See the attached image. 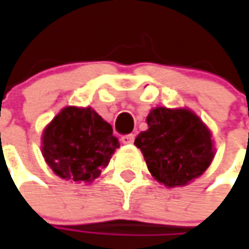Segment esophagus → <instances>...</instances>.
<instances>
[{"instance_id": "obj_1", "label": "esophagus", "mask_w": 249, "mask_h": 249, "mask_svg": "<svg viewBox=\"0 0 249 249\" xmlns=\"http://www.w3.org/2000/svg\"><path fill=\"white\" fill-rule=\"evenodd\" d=\"M122 142L123 144H131V142H134V134H126V136H123L122 137Z\"/></svg>"}]
</instances>
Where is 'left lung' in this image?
<instances>
[{
	"label": "left lung",
	"instance_id": "obj_1",
	"mask_svg": "<svg viewBox=\"0 0 249 249\" xmlns=\"http://www.w3.org/2000/svg\"><path fill=\"white\" fill-rule=\"evenodd\" d=\"M147 123L148 130L141 131L134 144L158 181L167 187L186 186L211 165V131L191 110L155 108Z\"/></svg>",
	"mask_w": 249,
	"mask_h": 249
}]
</instances>
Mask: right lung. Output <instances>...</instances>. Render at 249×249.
Returning a JSON list of instances; mask_svg holds the SVG:
<instances>
[{"mask_svg": "<svg viewBox=\"0 0 249 249\" xmlns=\"http://www.w3.org/2000/svg\"><path fill=\"white\" fill-rule=\"evenodd\" d=\"M109 123L91 108H63L43 133V155L62 178L89 183L119 148Z\"/></svg>", "mask_w": 249, "mask_h": 249, "instance_id": "right-lung-1", "label": "right lung"}]
</instances>
